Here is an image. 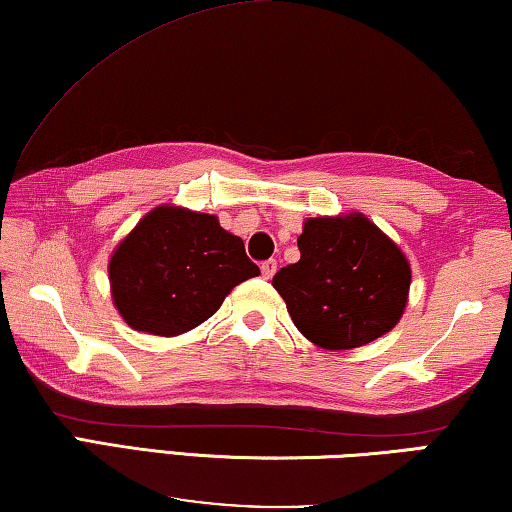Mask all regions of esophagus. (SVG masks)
Instances as JSON below:
<instances>
[{
    "mask_svg": "<svg viewBox=\"0 0 512 512\" xmlns=\"http://www.w3.org/2000/svg\"><path fill=\"white\" fill-rule=\"evenodd\" d=\"M275 269H278V262H275V259H266V262H262V275L266 280L273 278Z\"/></svg>",
    "mask_w": 512,
    "mask_h": 512,
    "instance_id": "34e87169",
    "label": "esophagus"
}]
</instances>
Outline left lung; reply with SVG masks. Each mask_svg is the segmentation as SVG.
I'll list each match as a JSON object with an SVG mask.
<instances>
[{"label":"left lung","instance_id":"8db88e82","mask_svg":"<svg viewBox=\"0 0 512 512\" xmlns=\"http://www.w3.org/2000/svg\"><path fill=\"white\" fill-rule=\"evenodd\" d=\"M298 250V262L275 273L273 287L312 344L348 351L399 323L408 303L410 264L367 216L307 218Z\"/></svg>","mask_w":512,"mask_h":512}]
</instances>
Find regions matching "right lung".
Masks as SVG:
<instances>
[{
	"label": "right lung",
	"instance_id": "right-lung-1",
	"mask_svg": "<svg viewBox=\"0 0 512 512\" xmlns=\"http://www.w3.org/2000/svg\"><path fill=\"white\" fill-rule=\"evenodd\" d=\"M243 241L212 214L161 205L118 243L111 298L134 330L175 337L207 321L239 282L255 278Z\"/></svg>",
	"mask_w": 512,
	"mask_h": 512
}]
</instances>
